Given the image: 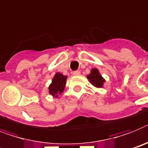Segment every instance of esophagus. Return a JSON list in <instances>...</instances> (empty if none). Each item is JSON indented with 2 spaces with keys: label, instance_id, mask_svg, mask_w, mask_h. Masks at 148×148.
Listing matches in <instances>:
<instances>
[{
  "label": "esophagus",
  "instance_id": "esophagus-1",
  "mask_svg": "<svg viewBox=\"0 0 148 148\" xmlns=\"http://www.w3.org/2000/svg\"><path fill=\"white\" fill-rule=\"evenodd\" d=\"M73 75H76V76H78V75H81V73H80V71H75L74 73H73Z\"/></svg>",
  "mask_w": 148,
  "mask_h": 148
}]
</instances>
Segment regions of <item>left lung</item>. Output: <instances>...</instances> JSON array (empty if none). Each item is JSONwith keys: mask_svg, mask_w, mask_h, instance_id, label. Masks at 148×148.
Listing matches in <instances>:
<instances>
[{"mask_svg": "<svg viewBox=\"0 0 148 148\" xmlns=\"http://www.w3.org/2000/svg\"><path fill=\"white\" fill-rule=\"evenodd\" d=\"M87 78L88 79L89 82L97 88H101L103 87V84L106 82L104 78L101 75V73L97 68L91 69V73H89L88 75H87Z\"/></svg>", "mask_w": 148, "mask_h": 148, "instance_id": "obj_1", "label": "left lung"}]
</instances>
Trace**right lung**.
<instances>
[{
    "label": "right lung",
    "instance_id": "add662e5",
    "mask_svg": "<svg viewBox=\"0 0 148 148\" xmlns=\"http://www.w3.org/2000/svg\"><path fill=\"white\" fill-rule=\"evenodd\" d=\"M67 76L63 75L60 73H56L52 82L50 84L48 87V93L52 95L53 97H58L62 92H63L66 87Z\"/></svg>",
    "mask_w": 148,
    "mask_h": 148
}]
</instances>
